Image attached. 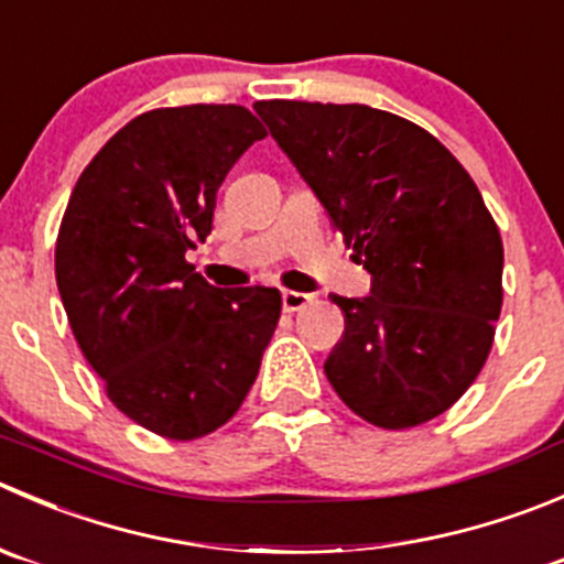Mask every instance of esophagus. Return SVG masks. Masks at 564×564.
<instances>
[{"mask_svg": "<svg viewBox=\"0 0 564 564\" xmlns=\"http://www.w3.org/2000/svg\"><path fill=\"white\" fill-rule=\"evenodd\" d=\"M314 303V294L305 292H283V311L286 314H294V311H303L305 305Z\"/></svg>", "mask_w": 564, "mask_h": 564, "instance_id": "esophagus-1", "label": "esophagus"}]
</instances>
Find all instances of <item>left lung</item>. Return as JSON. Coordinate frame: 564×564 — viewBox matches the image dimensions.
Listing matches in <instances>:
<instances>
[{"label":"left lung","mask_w":564,"mask_h":564,"mask_svg":"<svg viewBox=\"0 0 564 564\" xmlns=\"http://www.w3.org/2000/svg\"><path fill=\"white\" fill-rule=\"evenodd\" d=\"M371 275L330 294L344 336L325 375L352 413L408 430L449 410L488 360L505 245L466 167L427 129L366 104L256 101Z\"/></svg>","instance_id":"8db88e82"}]
</instances>
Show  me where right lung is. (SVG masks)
<instances>
[{
  "mask_svg": "<svg viewBox=\"0 0 564 564\" xmlns=\"http://www.w3.org/2000/svg\"><path fill=\"white\" fill-rule=\"evenodd\" d=\"M264 137L239 104L151 109L109 137L65 206L54 275L76 344L109 402L162 438L223 427L281 319L278 289H217L184 259Z\"/></svg>",
  "mask_w": 564,
  "mask_h": 564,
  "instance_id": "obj_1",
  "label": "right lung"
}]
</instances>
